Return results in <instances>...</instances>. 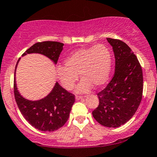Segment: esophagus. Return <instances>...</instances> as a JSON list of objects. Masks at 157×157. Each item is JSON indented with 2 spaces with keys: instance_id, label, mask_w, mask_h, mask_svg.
<instances>
[{
  "instance_id": "34e87169",
  "label": "esophagus",
  "mask_w": 157,
  "mask_h": 157,
  "mask_svg": "<svg viewBox=\"0 0 157 157\" xmlns=\"http://www.w3.org/2000/svg\"><path fill=\"white\" fill-rule=\"evenodd\" d=\"M75 98H76V100H80V99H83V97H82V96H78V95H77L76 97H75Z\"/></svg>"
}]
</instances>
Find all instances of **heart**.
I'll return each instance as SVG.
<instances>
[{
  "label": "heart",
  "mask_w": 157,
  "mask_h": 157,
  "mask_svg": "<svg viewBox=\"0 0 157 157\" xmlns=\"http://www.w3.org/2000/svg\"><path fill=\"white\" fill-rule=\"evenodd\" d=\"M64 66L56 69V75L61 86L71 90L78 80V73L82 80L77 87L78 92H88L92 85L102 86L108 79L112 66V56L106 45L80 48L74 51L64 60Z\"/></svg>",
  "instance_id": "b5f03b06"
}]
</instances>
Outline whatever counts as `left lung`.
I'll return each mask as SVG.
<instances>
[{"instance_id":"obj_1","label":"left lung","mask_w":157,"mask_h":157,"mask_svg":"<svg viewBox=\"0 0 157 157\" xmlns=\"http://www.w3.org/2000/svg\"><path fill=\"white\" fill-rule=\"evenodd\" d=\"M116 58L114 76L97 94L99 105L92 112L96 121L107 127H118L132 117L143 97V71L131 48L119 39L107 38Z\"/></svg>"}]
</instances>
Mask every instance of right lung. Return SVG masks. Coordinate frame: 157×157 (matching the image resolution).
<instances>
[{"label":"right lung","instance_id":"right-lung-1","mask_svg":"<svg viewBox=\"0 0 157 157\" xmlns=\"http://www.w3.org/2000/svg\"><path fill=\"white\" fill-rule=\"evenodd\" d=\"M63 45L58 41L37 42L22 56L29 53L43 54L57 63ZM14 94L19 109L25 120L36 129L44 132H52L62 127L67 121L75 101V94L67 91L58 82L48 97L33 101L24 99L19 94L14 78Z\"/></svg>","mask_w":157,"mask_h":157}]
</instances>
